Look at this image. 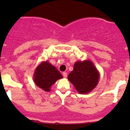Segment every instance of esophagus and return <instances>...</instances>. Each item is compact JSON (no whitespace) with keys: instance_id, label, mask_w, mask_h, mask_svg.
Segmentation results:
<instances>
[{"instance_id":"34e87169","label":"esophagus","mask_w":130,"mask_h":130,"mask_svg":"<svg viewBox=\"0 0 130 130\" xmlns=\"http://www.w3.org/2000/svg\"><path fill=\"white\" fill-rule=\"evenodd\" d=\"M63 76L64 78H67V72H63Z\"/></svg>"}]
</instances>
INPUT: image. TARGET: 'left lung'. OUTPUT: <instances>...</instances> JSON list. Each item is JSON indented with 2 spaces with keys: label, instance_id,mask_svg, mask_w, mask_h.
<instances>
[{
  "label": "left lung",
  "instance_id": "8db88e82",
  "mask_svg": "<svg viewBox=\"0 0 130 130\" xmlns=\"http://www.w3.org/2000/svg\"><path fill=\"white\" fill-rule=\"evenodd\" d=\"M99 71L90 60L77 61L73 69L68 75V79L79 94L90 92L98 84Z\"/></svg>",
  "mask_w": 130,
  "mask_h": 130
}]
</instances>
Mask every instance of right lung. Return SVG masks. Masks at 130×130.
I'll return each mask as SVG.
<instances>
[{
  "mask_svg": "<svg viewBox=\"0 0 130 130\" xmlns=\"http://www.w3.org/2000/svg\"><path fill=\"white\" fill-rule=\"evenodd\" d=\"M61 78H63L62 75L48 61H42L39 64L33 74L35 84L46 92L50 91L51 87Z\"/></svg>",
  "mask_w": 130,
  "mask_h": 130,
  "instance_id": "obj_1",
  "label": "right lung"
}]
</instances>
